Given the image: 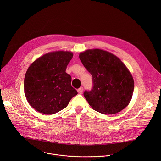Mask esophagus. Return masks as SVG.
Wrapping results in <instances>:
<instances>
[{"instance_id":"esophagus-1","label":"esophagus","mask_w":161,"mask_h":161,"mask_svg":"<svg viewBox=\"0 0 161 161\" xmlns=\"http://www.w3.org/2000/svg\"><path fill=\"white\" fill-rule=\"evenodd\" d=\"M82 91H83V87H82L77 89V92H78L79 93H82Z\"/></svg>"}]
</instances>
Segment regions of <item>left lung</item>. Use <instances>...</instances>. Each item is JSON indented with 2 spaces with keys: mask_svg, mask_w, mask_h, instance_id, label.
<instances>
[{
  "mask_svg": "<svg viewBox=\"0 0 161 161\" xmlns=\"http://www.w3.org/2000/svg\"><path fill=\"white\" fill-rule=\"evenodd\" d=\"M79 58L92 75L93 88L84 97L92 108L102 114H115L130 103L134 80L125 64L114 54L100 49H87Z\"/></svg>",
  "mask_w": 161,
  "mask_h": 161,
  "instance_id": "left-lung-1",
  "label": "left lung"
}]
</instances>
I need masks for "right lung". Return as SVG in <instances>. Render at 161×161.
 Instances as JSON below:
<instances>
[{
  "instance_id": "1",
  "label": "right lung",
  "mask_w": 161,
  "mask_h": 161,
  "mask_svg": "<svg viewBox=\"0 0 161 161\" xmlns=\"http://www.w3.org/2000/svg\"><path fill=\"white\" fill-rule=\"evenodd\" d=\"M73 53L56 51L38 58L27 69L24 92L31 107L38 112L53 115L67 107L77 94L71 86V77L66 69Z\"/></svg>"
}]
</instances>
